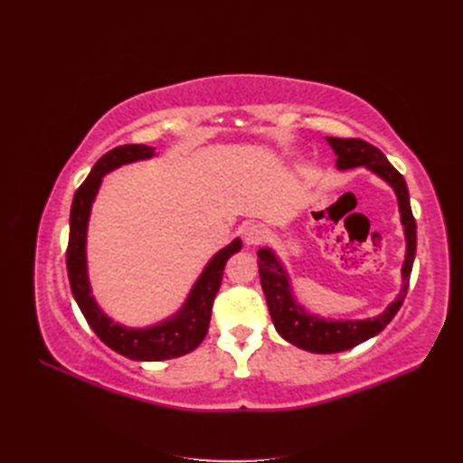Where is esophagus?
<instances>
[{
    "instance_id": "1",
    "label": "esophagus",
    "mask_w": 463,
    "mask_h": 463,
    "mask_svg": "<svg viewBox=\"0 0 463 463\" xmlns=\"http://www.w3.org/2000/svg\"><path fill=\"white\" fill-rule=\"evenodd\" d=\"M266 240V228L260 223H247L243 228V241L247 245H259Z\"/></svg>"
}]
</instances>
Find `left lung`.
<instances>
[{
    "instance_id": "1",
    "label": "left lung",
    "mask_w": 463,
    "mask_h": 463,
    "mask_svg": "<svg viewBox=\"0 0 463 463\" xmlns=\"http://www.w3.org/2000/svg\"><path fill=\"white\" fill-rule=\"evenodd\" d=\"M326 141L335 154V167L340 172L354 170V167H365L376 177L386 181L392 191H394L398 199L400 222L405 235V259L402 264L400 293L381 315L363 320H335L318 317L309 309H305V305L298 301L286 266L274 253V249L262 247L257 250L260 284L266 303H269L274 328L286 342L311 354L345 352V349L367 342L386 328L388 322L400 311L405 293H408L417 247V226L410 206V191L408 185H405L403 175L386 160L381 150L361 141V138L326 137Z\"/></svg>"
}]
</instances>
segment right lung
<instances>
[{"mask_svg":"<svg viewBox=\"0 0 463 463\" xmlns=\"http://www.w3.org/2000/svg\"><path fill=\"white\" fill-rule=\"evenodd\" d=\"M154 156H156V148L146 145H125L106 152L94 164L89 177L82 181V185L77 189L71 204V218H69L67 276L69 284H71L73 298L98 338L119 355L133 361L175 359L199 347L208 332L213 303L222 284L223 266H226L233 253L241 250L243 247L240 237H235L230 245L220 249L206 262L204 270L197 278V282L193 284L181 309L172 317L156 322V325L131 328L102 311V307L98 305L92 296L87 262V233L92 204L98 191H100L104 175L118 170L121 165L150 160Z\"/></svg>","mask_w":463,"mask_h":463,"instance_id":"add662e5","label":"right lung"}]
</instances>
